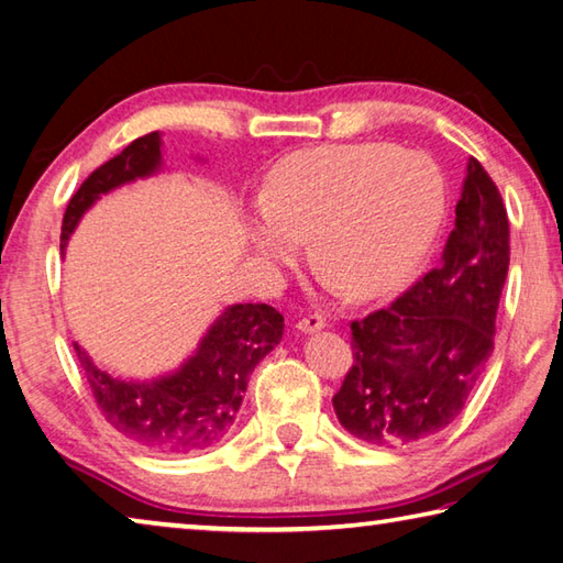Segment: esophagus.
Here are the masks:
<instances>
[{
	"mask_svg": "<svg viewBox=\"0 0 563 563\" xmlns=\"http://www.w3.org/2000/svg\"><path fill=\"white\" fill-rule=\"evenodd\" d=\"M295 327L305 334H312V332H319V329H324V317L322 314H305L302 319H297Z\"/></svg>",
	"mask_w": 563,
	"mask_h": 563,
	"instance_id": "1",
	"label": "esophagus"
}]
</instances>
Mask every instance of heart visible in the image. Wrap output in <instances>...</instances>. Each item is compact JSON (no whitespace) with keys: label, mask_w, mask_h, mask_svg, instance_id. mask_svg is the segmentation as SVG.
Returning <instances> with one entry per match:
<instances>
[{"label":"heart","mask_w":563,"mask_h":563,"mask_svg":"<svg viewBox=\"0 0 563 563\" xmlns=\"http://www.w3.org/2000/svg\"><path fill=\"white\" fill-rule=\"evenodd\" d=\"M251 229L256 249L278 263L312 239V258L334 288L378 297L410 278L442 224L446 185L437 163L383 143L324 146L285 161Z\"/></svg>","instance_id":"b5f03b06"}]
</instances>
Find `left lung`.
Returning <instances> with one entry per match:
<instances>
[{
  "mask_svg": "<svg viewBox=\"0 0 563 563\" xmlns=\"http://www.w3.org/2000/svg\"><path fill=\"white\" fill-rule=\"evenodd\" d=\"M508 266V209L471 158L439 266L390 307L351 322L354 363L332 398L349 434L410 446L456 420L490 358Z\"/></svg>",
  "mask_w": 563,
  "mask_h": 563,
  "instance_id": "8db88e82",
  "label": "left lung"
}]
</instances>
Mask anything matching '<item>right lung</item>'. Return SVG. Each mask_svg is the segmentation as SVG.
Instances as JSON below:
<instances>
[{
  "label": "right lung",
  "instance_id": "obj_1",
  "mask_svg": "<svg viewBox=\"0 0 563 563\" xmlns=\"http://www.w3.org/2000/svg\"><path fill=\"white\" fill-rule=\"evenodd\" d=\"M158 131L131 141L87 178L63 214L60 249L99 195L156 173ZM283 314L271 305H231L209 327L200 349L173 376L126 383L97 368L75 344L77 361L104 420L131 442L156 454H192L222 442L234 424L256 363L283 339Z\"/></svg>",
  "mask_w": 563,
  "mask_h": 563
}]
</instances>
